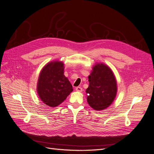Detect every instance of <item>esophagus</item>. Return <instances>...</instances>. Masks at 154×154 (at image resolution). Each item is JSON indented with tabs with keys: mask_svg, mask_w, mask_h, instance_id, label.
I'll list each match as a JSON object with an SVG mask.
<instances>
[{
	"mask_svg": "<svg viewBox=\"0 0 154 154\" xmlns=\"http://www.w3.org/2000/svg\"><path fill=\"white\" fill-rule=\"evenodd\" d=\"M75 90L77 91L82 92V88L81 87H76L75 88Z\"/></svg>",
	"mask_w": 154,
	"mask_h": 154,
	"instance_id": "esophagus-1",
	"label": "esophagus"
}]
</instances>
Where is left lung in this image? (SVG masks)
Returning a JSON list of instances; mask_svg holds the SVG:
<instances>
[{
  "label": "left lung",
  "mask_w": 154,
  "mask_h": 154,
  "mask_svg": "<svg viewBox=\"0 0 154 154\" xmlns=\"http://www.w3.org/2000/svg\"><path fill=\"white\" fill-rule=\"evenodd\" d=\"M88 79L89 85L86 91L88 104L96 110L106 109L117 93L116 80L112 71L104 64H97Z\"/></svg>",
  "instance_id": "obj_1"
}]
</instances>
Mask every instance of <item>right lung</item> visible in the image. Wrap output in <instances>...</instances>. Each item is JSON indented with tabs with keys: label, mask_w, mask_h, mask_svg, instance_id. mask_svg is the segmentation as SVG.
Here are the masks:
<instances>
[{
	"label": "right lung",
	"mask_w": 154,
	"mask_h": 154,
	"mask_svg": "<svg viewBox=\"0 0 154 154\" xmlns=\"http://www.w3.org/2000/svg\"><path fill=\"white\" fill-rule=\"evenodd\" d=\"M63 71V63L53 61L45 65L40 73L37 92L41 100L51 107L61 104L73 91Z\"/></svg>",
	"instance_id": "right-lung-1"
}]
</instances>
